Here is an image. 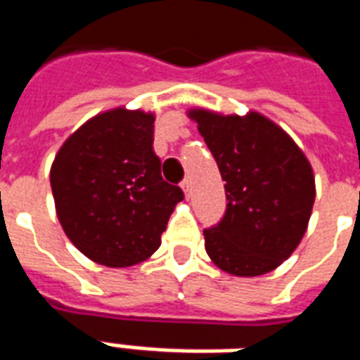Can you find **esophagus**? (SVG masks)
I'll use <instances>...</instances> for the list:
<instances>
[{
    "instance_id": "obj_1",
    "label": "esophagus",
    "mask_w": 360,
    "mask_h": 360,
    "mask_svg": "<svg viewBox=\"0 0 360 360\" xmlns=\"http://www.w3.org/2000/svg\"><path fill=\"white\" fill-rule=\"evenodd\" d=\"M181 188H183V192H185V196H186V198H191V194H192L191 181H188V179H183V183H181Z\"/></svg>"
}]
</instances>
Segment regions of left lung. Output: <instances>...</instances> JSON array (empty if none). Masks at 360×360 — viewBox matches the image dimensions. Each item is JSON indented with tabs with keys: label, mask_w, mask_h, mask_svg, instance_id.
Here are the masks:
<instances>
[{
	"label": "left lung",
	"mask_w": 360,
	"mask_h": 360,
	"mask_svg": "<svg viewBox=\"0 0 360 360\" xmlns=\"http://www.w3.org/2000/svg\"><path fill=\"white\" fill-rule=\"evenodd\" d=\"M226 181V213L203 230L217 267L259 276L291 256L307 231L316 200L304 153L278 124L257 112L220 115L191 110Z\"/></svg>",
	"instance_id": "left-lung-1"
}]
</instances>
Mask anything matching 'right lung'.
<instances>
[{"mask_svg": "<svg viewBox=\"0 0 360 360\" xmlns=\"http://www.w3.org/2000/svg\"><path fill=\"white\" fill-rule=\"evenodd\" d=\"M153 134L155 115L115 108L82 124L53 158L50 185L59 222L84 256L106 267L151 256L185 198L162 179Z\"/></svg>", "mask_w": 360, "mask_h": 360, "instance_id": "1", "label": "right lung"}]
</instances>
